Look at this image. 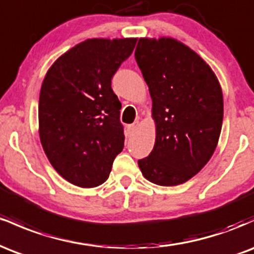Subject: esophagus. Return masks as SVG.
<instances>
[{
  "mask_svg": "<svg viewBox=\"0 0 254 254\" xmlns=\"http://www.w3.org/2000/svg\"><path fill=\"white\" fill-rule=\"evenodd\" d=\"M138 125H139L138 122H135V123L127 125V132H129V135H132L133 132H136V130L138 129Z\"/></svg>",
  "mask_w": 254,
  "mask_h": 254,
  "instance_id": "34e87169",
  "label": "esophagus"
}]
</instances>
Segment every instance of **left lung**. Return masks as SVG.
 <instances>
[{
  "label": "left lung",
  "mask_w": 254,
  "mask_h": 254,
  "mask_svg": "<svg viewBox=\"0 0 254 254\" xmlns=\"http://www.w3.org/2000/svg\"><path fill=\"white\" fill-rule=\"evenodd\" d=\"M135 58L156 127L153 150L138 167L156 185L184 184L216 149L223 121L220 82L202 57L173 38H139Z\"/></svg>",
  "instance_id": "obj_1"
}]
</instances>
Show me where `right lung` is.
<instances>
[{
	"mask_svg": "<svg viewBox=\"0 0 254 254\" xmlns=\"http://www.w3.org/2000/svg\"><path fill=\"white\" fill-rule=\"evenodd\" d=\"M136 38H93L51 65L39 95V137L52 167L64 179L89 189L107 180L124 148L122 104L111 87Z\"/></svg>",
	"mask_w": 254,
	"mask_h": 254,
	"instance_id": "right-lung-1",
	"label": "right lung"
}]
</instances>
